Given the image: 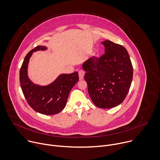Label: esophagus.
<instances>
[{"label": "esophagus", "instance_id": "1", "mask_svg": "<svg viewBox=\"0 0 160 160\" xmlns=\"http://www.w3.org/2000/svg\"><path fill=\"white\" fill-rule=\"evenodd\" d=\"M84 74H85V72L83 70H80L79 71V79H83Z\"/></svg>", "mask_w": 160, "mask_h": 160}]
</instances>
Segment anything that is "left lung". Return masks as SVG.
<instances>
[{
  "label": "left lung",
  "instance_id": "1",
  "mask_svg": "<svg viewBox=\"0 0 160 160\" xmlns=\"http://www.w3.org/2000/svg\"><path fill=\"white\" fill-rule=\"evenodd\" d=\"M105 53L92 56L82 64L89 97L98 108L120 105L128 94L133 77L129 55L122 45L110 40L102 43Z\"/></svg>",
  "mask_w": 160,
  "mask_h": 160
}]
</instances>
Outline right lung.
<instances>
[{"label":"right lung","mask_w":160,"mask_h":160,"mask_svg":"<svg viewBox=\"0 0 160 160\" xmlns=\"http://www.w3.org/2000/svg\"><path fill=\"white\" fill-rule=\"evenodd\" d=\"M44 46H37L26 55L19 72V81L23 94L29 105L43 115H55L65 108L70 91L79 81L78 72L60 75L48 86L33 84L28 78L27 68L33 52L45 50Z\"/></svg>","instance_id":"obj_1"}]
</instances>
